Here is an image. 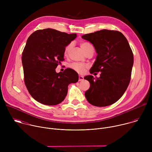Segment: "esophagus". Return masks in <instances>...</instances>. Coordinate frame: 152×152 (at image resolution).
Returning a JSON list of instances; mask_svg holds the SVG:
<instances>
[{
    "instance_id": "esophagus-1",
    "label": "esophagus",
    "mask_w": 152,
    "mask_h": 152,
    "mask_svg": "<svg viewBox=\"0 0 152 152\" xmlns=\"http://www.w3.org/2000/svg\"><path fill=\"white\" fill-rule=\"evenodd\" d=\"M83 80V77L81 75L79 76V81H82Z\"/></svg>"
}]
</instances>
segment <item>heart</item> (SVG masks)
<instances>
[{
  "instance_id": "b5f03b06",
  "label": "heart",
  "mask_w": 152,
  "mask_h": 152,
  "mask_svg": "<svg viewBox=\"0 0 152 152\" xmlns=\"http://www.w3.org/2000/svg\"><path fill=\"white\" fill-rule=\"evenodd\" d=\"M80 48L81 49H82V50L86 53V52H88V50L92 48L93 46L90 44V43L87 42H81L80 43ZM72 48V45H68L66 49H65V50H64V55L67 56L70 50ZM71 68H72L73 70H75L76 72H77V73H83L86 68L87 67V66H86V64H82V63H78V62H73L71 64L70 66Z\"/></svg>"
}]
</instances>
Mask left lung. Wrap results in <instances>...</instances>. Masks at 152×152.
<instances>
[{
  "mask_svg": "<svg viewBox=\"0 0 152 152\" xmlns=\"http://www.w3.org/2000/svg\"><path fill=\"white\" fill-rule=\"evenodd\" d=\"M82 38L93 44L97 54L90 73L101 72L99 77H84L90 83L85 97L96 106L113 104L123 95L131 80L134 55L129 42L120 32L107 29L85 34Z\"/></svg>",
  "mask_w": 152,
  "mask_h": 152,
  "instance_id": "8db88e82",
  "label": "left lung"
}]
</instances>
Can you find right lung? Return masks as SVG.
<instances>
[{
	"mask_svg": "<svg viewBox=\"0 0 152 152\" xmlns=\"http://www.w3.org/2000/svg\"><path fill=\"white\" fill-rule=\"evenodd\" d=\"M50 28L37 30L28 38L21 61L24 80L31 96L46 105H56L66 97L68 86L76 83L79 76L68 68L56 73L55 69L64 60V50L76 38Z\"/></svg>",
	"mask_w": 152,
	"mask_h": 152,
	"instance_id": "right-lung-1",
	"label": "right lung"
}]
</instances>
